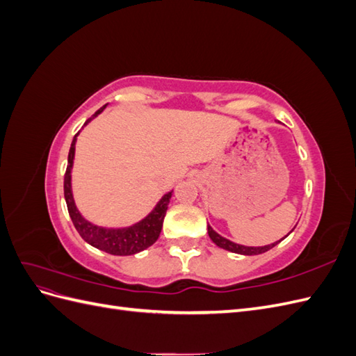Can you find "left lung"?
<instances>
[{"label": "left lung", "mask_w": 356, "mask_h": 356, "mask_svg": "<svg viewBox=\"0 0 356 356\" xmlns=\"http://www.w3.org/2000/svg\"><path fill=\"white\" fill-rule=\"evenodd\" d=\"M291 232H293V230H291ZM291 232H289V233H291ZM289 233H288V234H289ZM208 234H209L211 241H212L215 245H217V246L222 248V250H225V251H230V252H234V254H241V255H258V254L267 252L268 250H272L273 246H276L279 242L284 241V238H282L281 241H277V242L270 243V245H264V246H245V245L234 243V242H232V241H229V239L222 238V236L218 234L217 232H215L209 224H208ZM288 234H286V236H288ZM286 236H285V238H286Z\"/></svg>", "instance_id": "8db88e82"}]
</instances>
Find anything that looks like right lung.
<instances>
[{
    "label": "right lung",
    "mask_w": 356,
    "mask_h": 356,
    "mask_svg": "<svg viewBox=\"0 0 356 356\" xmlns=\"http://www.w3.org/2000/svg\"><path fill=\"white\" fill-rule=\"evenodd\" d=\"M105 108L106 105H104L102 108H99L90 118H88L84 126H88L93 118L98 117ZM79 134L74 136L71 143V148L68 153V166L65 172V179H63V195H65V202L68 207L70 217L74 222V227L77 229L79 234L89 245L113 255H134L147 250L148 246H152L159 239L161 227H163L168 204L172 197V190L166 193V195H163V197L157 202L153 211L149 212L147 217L132 225H127V227H102V225H96L88 221L83 217L79 208L75 207L71 182L75 143H77Z\"/></svg>",
    "instance_id": "1"
}]
</instances>
